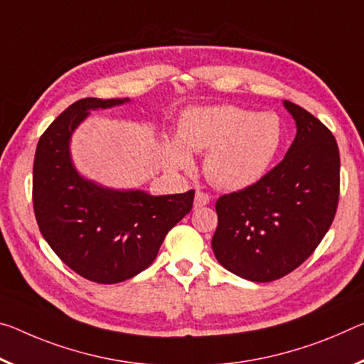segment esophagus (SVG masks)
Listing matches in <instances>:
<instances>
[{
    "label": "esophagus",
    "instance_id": "obj_1",
    "mask_svg": "<svg viewBox=\"0 0 364 364\" xmlns=\"http://www.w3.org/2000/svg\"><path fill=\"white\" fill-rule=\"evenodd\" d=\"M209 200H210L209 194H205L203 191H198L194 196V209H199V207L207 205V204H209Z\"/></svg>",
    "mask_w": 364,
    "mask_h": 364
}]
</instances>
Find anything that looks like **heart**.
I'll return each mask as SVG.
<instances>
[{
    "mask_svg": "<svg viewBox=\"0 0 364 364\" xmlns=\"http://www.w3.org/2000/svg\"><path fill=\"white\" fill-rule=\"evenodd\" d=\"M284 129L279 114L236 105L194 107L180 118L178 137H165L164 152L175 168L189 170L193 152H205L204 171L213 186L240 191L257 183L279 154Z\"/></svg>",
    "mask_w": 364,
    "mask_h": 364,
    "instance_id": "b5f03b06",
    "label": "heart"
}]
</instances>
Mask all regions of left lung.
I'll list each match as a JSON object with an SVG mask.
<instances>
[{
	"label": "left lung",
	"mask_w": 364,
	"mask_h": 364,
	"mask_svg": "<svg viewBox=\"0 0 364 364\" xmlns=\"http://www.w3.org/2000/svg\"><path fill=\"white\" fill-rule=\"evenodd\" d=\"M295 141L267 175L218 198L212 250L225 269L251 282L280 279L313 255L337 212L340 155L319 119L284 100Z\"/></svg>",
	"instance_id": "1"
}]
</instances>
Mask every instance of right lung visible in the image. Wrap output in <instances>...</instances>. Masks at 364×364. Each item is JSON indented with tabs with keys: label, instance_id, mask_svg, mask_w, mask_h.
Here are the masks:
<instances>
[{
	"label": "right lung",
	"instance_id": "add662e5",
	"mask_svg": "<svg viewBox=\"0 0 364 364\" xmlns=\"http://www.w3.org/2000/svg\"><path fill=\"white\" fill-rule=\"evenodd\" d=\"M129 99H82L68 107L37 144L33 212L40 232L69 269L97 284H118L157 257L166 233L193 209L194 191L152 196L109 189L79 175L69 142L90 109Z\"/></svg>",
	"mask_w": 364,
	"mask_h": 364
}]
</instances>
